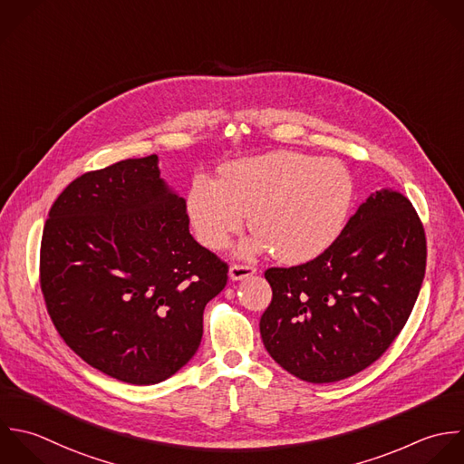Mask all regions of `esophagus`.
<instances>
[{
	"label": "esophagus",
	"instance_id": "obj_1",
	"mask_svg": "<svg viewBox=\"0 0 464 464\" xmlns=\"http://www.w3.org/2000/svg\"><path fill=\"white\" fill-rule=\"evenodd\" d=\"M255 273H256V269L253 266H246V264H233L229 267V278L231 280H244V278H247Z\"/></svg>",
	"mask_w": 464,
	"mask_h": 464
}]
</instances>
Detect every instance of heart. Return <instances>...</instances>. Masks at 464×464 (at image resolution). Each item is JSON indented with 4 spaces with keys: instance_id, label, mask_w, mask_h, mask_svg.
<instances>
[{
    "instance_id": "obj_1",
    "label": "heart",
    "mask_w": 464,
    "mask_h": 464,
    "mask_svg": "<svg viewBox=\"0 0 464 464\" xmlns=\"http://www.w3.org/2000/svg\"><path fill=\"white\" fill-rule=\"evenodd\" d=\"M354 200L351 171L338 160L275 151L226 164L220 179L195 177L188 215L197 238L213 251L242 231H256L240 255L271 251L285 264L320 256L340 237Z\"/></svg>"
}]
</instances>
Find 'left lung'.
Here are the masks:
<instances>
[{
    "label": "left lung",
    "mask_w": 464,
    "mask_h": 464,
    "mask_svg": "<svg viewBox=\"0 0 464 464\" xmlns=\"http://www.w3.org/2000/svg\"><path fill=\"white\" fill-rule=\"evenodd\" d=\"M427 238L411 200L372 193L320 256L271 267L273 300L260 318L271 358L309 383H333L372 365L418 300Z\"/></svg>",
    "instance_id": "left-lung-1"
}]
</instances>
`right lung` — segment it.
<instances>
[{"label":"right lung","mask_w":464,"mask_h":464,"mask_svg":"<svg viewBox=\"0 0 464 464\" xmlns=\"http://www.w3.org/2000/svg\"><path fill=\"white\" fill-rule=\"evenodd\" d=\"M159 157L126 159L72 180L48 211L39 253L46 311L93 369L131 385L180 371L227 264L189 233L186 200Z\"/></svg>","instance_id":"1"}]
</instances>
